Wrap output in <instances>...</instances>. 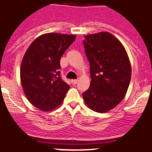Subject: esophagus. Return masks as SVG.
I'll use <instances>...</instances> for the list:
<instances>
[{
	"label": "esophagus",
	"mask_w": 152,
	"mask_h": 152,
	"mask_svg": "<svg viewBox=\"0 0 152 152\" xmlns=\"http://www.w3.org/2000/svg\"><path fill=\"white\" fill-rule=\"evenodd\" d=\"M71 82L72 84H76V83H78V80H72Z\"/></svg>",
	"instance_id": "34e87169"
}]
</instances>
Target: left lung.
Returning a JSON list of instances; mask_svg holds the SVG:
<instances>
[{
    "label": "left lung",
    "instance_id": "1",
    "mask_svg": "<svg viewBox=\"0 0 152 152\" xmlns=\"http://www.w3.org/2000/svg\"><path fill=\"white\" fill-rule=\"evenodd\" d=\"M83 46L91 78L83 100L91 110L106 113L126 95L132 76L129 58L122 43L107 31L87 34Z\"/></svg>",
    "mask_w": 152,
    "mask_h": 152
}]
</instances>
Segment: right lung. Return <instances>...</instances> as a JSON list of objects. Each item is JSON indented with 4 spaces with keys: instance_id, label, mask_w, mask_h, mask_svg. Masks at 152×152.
Instances as JSON below:
<instances>
[{
    "instance_id": "obj_1",
    "label": "right lung",
    "mask_w": 152,
    "mask_h": 152,
    "mask_svg": "<svg viewBox=\"0 0 152 152\" xmlns=\"http://www.w3.org/2000/svg\"><path fill=\"white\" fill-rule=\"evenodd\" d=\"M76 37L59 33L42 34L32 42L23 57V90L28 101L42 111L58 107L70 88L60 76V60Z\"/></svg>"
}]
</instances>
